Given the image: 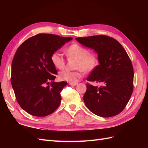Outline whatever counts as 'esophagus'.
<instances>
[{"instance_id":"1","label":"esophagus","mask_w":148,"mask_h":148,"mask_svg":"<svg viewBox=\"0 0 148 148\" xmlns=\"http://www.w3.org/2000/svg\"><path fill=\"white\" fill-rule=\"evenodd\" d=\"M77 84V83H69V84L71 85V86H76Z\"/></svg>"}]
</instances>
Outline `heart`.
<instances>
[{"instance_id": "b5f03b06", "label": "heart", "mask_w": 148, "mask_h": 148, "mask_svg": "<svg viewBox=\"0 0 148 148\" xmlns=\"http://www.w3.org/2000/svg\"><path fill=\"white\" fill-rule=\"evenodd\" d=\"M66 56L76 59L75 69L77 71H70L64 70L59 73V78L63 81L70 83H77L82 77V72H89L96 68L98 60L97 56L89 53L88 49L78 44H73L67 48ZM51 60L56 69L61 70L64 67L65 59L63 55L58 51L52 53Z\"/></svg>"}]
</instances>
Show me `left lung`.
I'll use <instances>...</instances> for the list:
<instances>
[{"label":"left lung","mask_w":148,"mask_h":148,"mask_svg":"<svg viewBox=\"0 0 148 148\" xmlns=\"http://www.w3.org/2000/svg\"><path fill=\"white\" fill-rule=\"evenodd\" d=\"M76 40L98 55L99 64L87 80L103 84L99 88L86 84L83 96L85 105L91 112L102 117L118 115L127 106L133 89V68L127 52L117 40L105 35Z\"/></svg>","instance_id":"obj_1"}]
</instances>
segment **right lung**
Wrapping results in <instances>:
<instances>
[{"label":"right lung","instance_id":"right-lung-1","mask_svg":"<svg viewBox=\"0 0 148 148\" xmlns=\"http://www.w3.org/2000/svg\"><path fill=\"white\" fill-rule=\"evenodd\" d=\"M72 39L38 34L17 49L12 64L11 83L18 103L29 114L45 117L59 106L60 92L67 83L53 82L57 72L51 57Z\"/></svg>","mask_w":148,"mask_h":148}]
</instances>
